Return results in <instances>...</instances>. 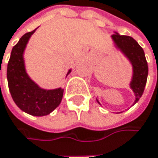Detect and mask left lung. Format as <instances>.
<instances>
[{"mask_svg": "<svg viewBox=\"0 0 158 158\" xmlns=\"http://www.w3.org/2000/svg\"><path fill=\"white\" fill-rule=\"evenodd\" d=\"M111 39L114 43V46L124 54L132 65L133 75L129 86L135 94L134 106L141 98L148 80V66L144 50L132 37L120 35L116 31L111 35ZM96 102L101 105L98 97L96 98Z\"/></svg>", "mask_w": 158, "mask_h": 158, "instance_id": "8db88e82", "label": "left lung"}]
</instances>
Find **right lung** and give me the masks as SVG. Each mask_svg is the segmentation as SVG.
Here are the masks:
<instances>
[{
    "label": "right lung",
    "instance_id": "right-lung-1",
    "mask_svg": "<svg viewBox=\"0 0 158 158\" xmlns=\"http://www.w3.org/2000/svg\"><path fill=\"white\" fill-rule=\"evenodd\" d=\"M36 29L25 33L12 48L7 66V80L10 95L22 111L33 116H44L56 108L63 99L64 89H44L39 86L26 72L24 51ZM72 69L68 70L67 75Z\"/></svg>",
    "mask_w": 158,
    "mask_h": 158
}]
</instances>
